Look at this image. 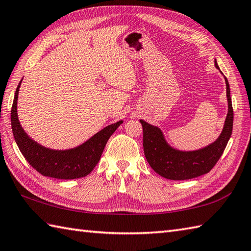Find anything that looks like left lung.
<instances>
[{"mask_svg":"<svg viewBox=\"0 0 251 251\" xmlns=\"http://www.w3.org/2000/svg\"><path fill=\"white\" fill-rule=\"evenodd\" d=\"M215 66L219 69L216 60ZM225 79L227 98V114L225 126L220 136L207 147L194 151L178 150L166 141L161 128L140 120L143 128L145 155L148 163L156 174L170 180L193 179L209 173L219 161L230 140L233 129V108L230 85L226 76Z\"/></svg>","mask_w":251,"mask_h":251,"instance_id":"8db88e82","label":"left lung"}]
</instances>
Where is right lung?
Wrapping results in <instances>:
<instances>
[{"instance_id":"right-lung-1","label":"right lung","mask_w":251,"mask_h":251,"mask_svg":"<svg viewBox=\"0 0 251 251\" xmlns=\"http://www.w3.org/2000/svg\"><path fill=\"white\" fill-rule=\"evenodd\" d=\"M21 81L15 93L10 121L15 141L25 158L32 167L46 177L71 180L87 176L98 164L109 138L123 121L108 125L82 145L68 150H52L41 146L26 135L18 120L17 101Z\"/></svg>"}]
</instances>
